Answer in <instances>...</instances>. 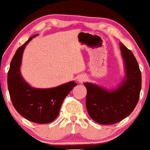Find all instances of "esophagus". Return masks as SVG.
<instances>
[{"instance_id": "esophagus-1", "label": "esophagus", "mask_w": 150, "mask_h": 150, "mask_svg": "<svg viewBox=\"0 0 150 150\" xmlns=\"http://www.w3.org/2000/svg\"><path fill=\"white\" fill-rule=\"evenodd\" d=\"M86 80V78L85 76H79L78 78V81L79 82V83H83V82L85 81Z\"/></svg>"}]
</instances>
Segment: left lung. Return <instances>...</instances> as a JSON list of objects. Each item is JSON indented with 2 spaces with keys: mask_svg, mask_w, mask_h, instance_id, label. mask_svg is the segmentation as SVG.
<instances>
[{
  "mask_svg": "<svg viewBox=\"0 0 150 150\" xmlns=\"http://www.w3.org/2000/svg\"><path fill=\"white\" fill-rule=\"evenodd\" d=\"M121 56L125 76L115 88L108 89L96 83H83L87 89L86 106L90 117L98 123L112 125L131 113L137 104L142 76L135 57L122 42Z\"/></svg>",
  "mask_w": 150,
  "mask_h": 150,
  "instance_id": "left-lung-1",
  "label": "left lung"
}]
</instances>
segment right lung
<instances>
[{"label": "right lung", "mask_w": 150, "mask_h": 150, "mask_svg": "<svg viewBox=\"0 0 150 150\" xmlns=\"http://www.w3.org/2000/svg\"><path fill=\"white\" fill-rule=\"evenodd\" d=\"M37 35L30 38L17 50L8 73V88L17 111L31 122L45 124L52 122L58 116L65 97L77 83L71 81L54 88H38L32 87L24 79L21 72L23 52Z\"/></svg>", "instance_id": "add662e5"}]
</instances>
